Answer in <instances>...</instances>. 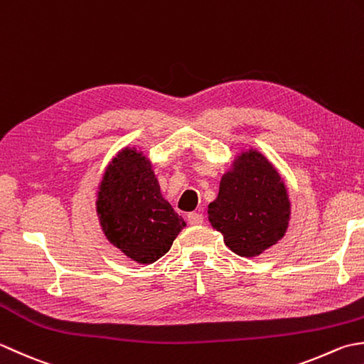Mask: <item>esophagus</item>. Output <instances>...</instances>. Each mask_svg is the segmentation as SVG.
Masks as SVG:
<instances>
[{"label":"esophagus","instance_id":"esophagus-1","mask_svg":"<svg viewBox=\"0 0 364 364\" xmlns=\"http://www.w3.org/2000/svg\"><path fill=\"white\" fill-rule=\"evenodd\" d=\"M187 220H188V223H190V225H193V226H196V225H203V223H204V217H203V213H199V212H191V213H188Z\"/></svg>","mask_w":364,"mask_h":364}]
</instances>
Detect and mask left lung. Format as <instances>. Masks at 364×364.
I'll list each match as a JSON object with an SVG mask.
<instances>
[{
	"label": "left lung",
	"instance_id": "obj_1",
	"mask_svg": "<svg viewBox=\"0 0 364 364\" xmlns=\"http://www.w3.org/2000/svg\"><path fill=\"white\" fill-rule=\"evenodd\" d=\"M289 199L277 169L256 151L242 154L220 182L209 221L235 255L253 257L275 245L289 223Z\"/></svg>",
	"mask_w": 364,
	"mask_h": 364
}]
</instances>
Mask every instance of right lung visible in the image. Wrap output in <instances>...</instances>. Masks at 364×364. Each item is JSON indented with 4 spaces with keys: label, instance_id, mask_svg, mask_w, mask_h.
I'll use <instances>...</instances> for the list:
<instances>
[{
    "label": "right lung",
    "instance_id": "1",
    "mask_svg": "<svg viewBox=\"0 0 364 364\" xmlns=\"http://www.w3.org/2000/svg\"><path fill=\"white\" fill-rule=\"evenodd\" d=\"M97 212L107 239L139 264L165 256L185 226L163 199L149 160L135 149H124L108 166Z\"/></svg>",
    "mask_w": 364,
    "mask_h": 364
}]
</instances>
